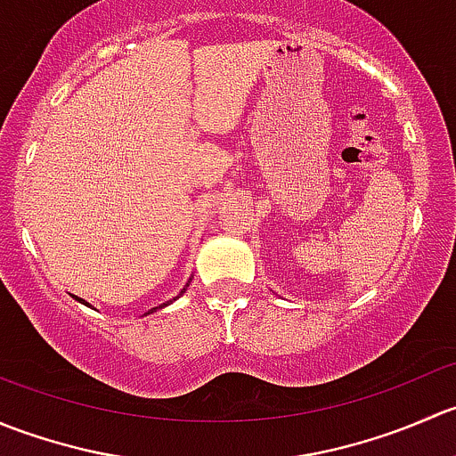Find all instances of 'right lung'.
I'll use <instances>...</instances> for the list:
<instances>
[{"instance_id":"1","label":"right lung","mask_w":456,"mask_h":456,"mask_svg":"<svg viewBox=\"0 0 456 456\" xmlns=\"http://www.w3.org/2000/svg\"><path fill=\"white\" fill-rule=\"evenodd\" d=\"M190 282H191V278H190ZM190 282H187V287H190ZM183 293H185V289H183V291H181V293H178V296H183ZM72 297H75V300H77V302H81V305L90 306V302L81 300V297H77V296H72ZM174 300H176V297H174ZM167 305H172V300H167V302H163V305L154 306V309H151V311H147V314H154V311H159V309H165V306H167Z\"/></svg>"}]
</instances>
